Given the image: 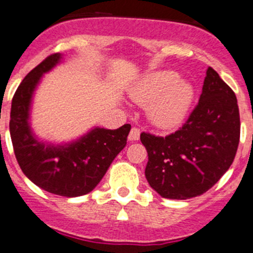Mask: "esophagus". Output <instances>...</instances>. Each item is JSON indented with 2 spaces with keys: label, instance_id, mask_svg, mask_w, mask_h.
<instances>
[{
  "label": "esophagus",
  "instance_id": "obj_1",
  "mask_svg": "<svg viewBox=\"0 0 253 253\" xmlns=\"http://www.w3.org/2000/svg\"><path fill=\"white\" fill-rule=\"evenodd\" d=\"M140 128H137V127H132L131 131H129V135H128V140L129 141H138V138H140Z\"/></svg>",
  "mask_w": 253,
  "mask_h": 253
}]
</instances>
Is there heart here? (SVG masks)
Wrapping results in <instances>:
<instances>
[{
    "label": "heart",
    "mask_w": 253,
    "mask_h": 253,
    "mask_svg": "<svg viewBox=\"0 0 253 253\" xmlns=\"http://www.w3.org/2000/svg\"><path fill=\"white\" fill-rule=\"evenodd\" d=\"M194 88L179 79L172 70H161L146 76L131 90L132 99L147 106V117L155 126L170 129L185 121L193 101Z\"/></svg>",
    "instance_id": "heart-1"
}]
</instances>
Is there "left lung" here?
Here are the masks:
<instances>
[{"mask_svg": "<svg viewBox=\"0 0 253 253\" xmlns=\"http://www.w3.org/2000/svg\"><path fill=\"white\" fill-rule=\"evenodd\" d=\"M240 133L236 94L209 67L199 102L180 128L165 137L141 133L150 186L169 199L202 195L232 165Z\"/></svg>", "mask_w": 253, "mask_h": 253, "instance_id": "1", "label": "left lung"}]
</instances>
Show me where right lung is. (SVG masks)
I'll list each match as a JSON object with an SVG mask.
<instances>
[{
	"label": "right lung",
	"instance_id": "add662e5",
	"mask_svg": "<svg viewBox=\"0 0 253 253\" xmlns=\"http://www.w3.org/2000/svg\"><path fill=\"white\" fill-rule=\"evenodd\" d=\"M60 59L59 53L51 54L21 82L11 104L10 133L16 160L35 185L51 194L81 197L97 186L126 146L131 125L117 129L95 127L79 140L58 146L35 138L29 125L33 93L42 74L55 67Z\"/></svg>",
	"mask_w": 253,
	"mask_h": 253
}]
</instances>
